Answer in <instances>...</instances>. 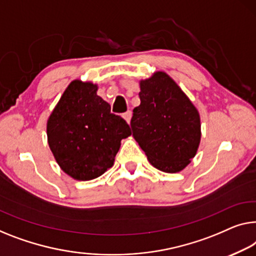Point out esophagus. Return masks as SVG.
I'll use <instances>...</instances> for the list:
<instances>
[{"label":"esophagus","instance_id":"1","mask_svg":"<svg viewBox=\"0 0 256 256\" xmlns=\"http://www.w3.org/2000/svg\"><path fill=\"white\" fill-rule=\"evenodd\" d=\"M131 116H132V112H130V110H128V112H124V114H123L124 120L128 122V124H130V120H131Z\"/></svg>","mask_w":256,"mask_h":256}]
</instances>
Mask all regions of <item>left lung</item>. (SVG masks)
<instances>
[{
	"instance_id": "1",
	"label": "left lung",
	"mask_w": 256,
	"mask_h": 256,
	"mask_svg": "<svg viewBox=\"0 0 256 256\" xmlns=\"http://www.w3.org/2000/svg\"><path fill=\"white\" fill-rule=\"evenodd\" d=\"M140 106L133 109V138L148 161L163 172H179L199 148L200 115L166 72L140 82Z\"/></svg>"
}]
</instances>
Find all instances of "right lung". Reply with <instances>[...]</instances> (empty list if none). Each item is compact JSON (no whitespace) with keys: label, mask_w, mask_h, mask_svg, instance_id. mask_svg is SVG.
<instances>
[{"label":"right lung","mask_w":256,"mask_h":256,"mask_svg":"<svg viewBox=\"0 0 256 256\" xmlns=\"http://www.w3.org/2000/svg\"><path fill=\"white\" fill-rule=\"evenodd\" d=\"M98 86L74 80L47 122L50 150L64 172L77 180L100 177L115 161L122 139L132 134L123 118L96 94Z\"/></svg>","instance_id":"1"}]
</instances>
